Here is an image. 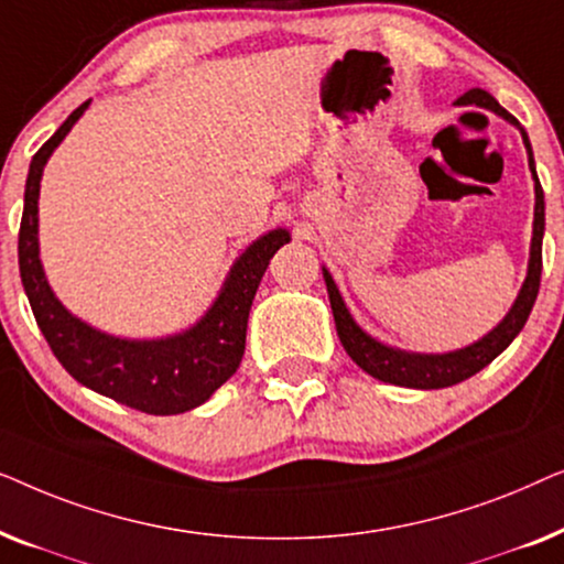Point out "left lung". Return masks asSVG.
<instances>
[{"label": "left lung", "instance_id": "1", "mask_svg": "<svg viewBox=\"0 0 564 564\" xmlns=\"http://www.w3.org/2000/svg\"><path fill=\"white\" fill-rule=\"evenodd\" d=\"M457 105H477L485 107V110H492L500 118L513 122L516 128L521 130L523 145L529 151V169L531 176H534V236H531V251H529V272L527 280H523V288L516 297V303L503 321L498 323L496 328L490 330L488 336H482L480 341L465 346V349L449 351V354H413V351H400L392 349V346H384L361 330L357 323H354L351 313L346 311L341 292H338L334 276L328 274V269H323V280H326L328 288V300L330 311H334L336 330L338 338H341L344 349L349 357L357 361V365L365 369L367 375L377 377V380L400 384V388H415V390H438V388H452L467 377L480 372L482 367H488L492 359L498 357L500 351L508 349V344L513 341L516 336L521 334L523 323H527L531 307H534V300L539 295V282H542V238H544V192L542 184H539L536 166H534V153H531V143L527 130L519 126V120L513 118L511 112H506L503 107L496 102V97L488 95L485 89H469L467 95L457 99Z\"/></svg>", "mask_w": 564, "mask_h": 564}]
</instances>
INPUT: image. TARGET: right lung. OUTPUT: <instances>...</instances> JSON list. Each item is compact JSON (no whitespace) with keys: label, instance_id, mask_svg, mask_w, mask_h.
I'll return each mask as SVG.
<instances>
[{"label":"right lung","instance_id":"obj_1","mask_svg":"<svg viewBox=\"0 0 564 564\" xmlns=\"http://www.w3.org/2000/svg\"><path fill=\"white\" fill-rule=\"evenodd\" d=\"M87 107L89 102L76 107L30 161L18 241L22 288L37 328L76 382L141 413L174 415L192 411L203 405L228 377H234L241 365L253 295L269 259L280 246L290 243V234L276 228L257 238L230 267L210 311L182 334L153 341H130L87 326L53 295L37 249V195L43 166Z\"/></svg>","mask_w":564,"mask_h":564}]
</instances>
